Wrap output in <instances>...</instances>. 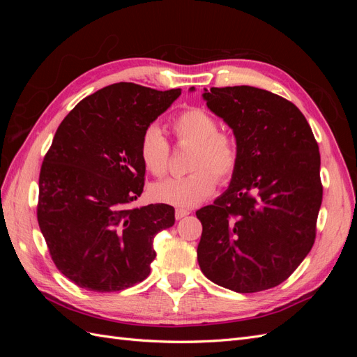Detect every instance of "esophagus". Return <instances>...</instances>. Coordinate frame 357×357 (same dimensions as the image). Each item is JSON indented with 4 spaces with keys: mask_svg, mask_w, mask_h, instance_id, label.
Masks as SVG:
<instances>
[{
    "mask_svg": "<svg viewBox=\"0 0 357 357\" xmlns=\"http://www.w3.org/2000/svg\"><path fill=\"white\" fill-rule=\"evenodd\" d=\"M189 213H190L189 210H185V208H177V210H176V219H177V220H180V219H183V218H186V215H188Z\"/></svg>",
    "mask_w": 357,
    "mask_h": 357,
    "instance_id": "esophagus-1",
    "label": "esophagus"
}]
</instances>
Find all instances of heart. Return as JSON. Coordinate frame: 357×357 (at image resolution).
Wrapping results in <instances>:
<instances>
[{
	"mask_svg": "<svg viewBox=\"0 0 357 357\" xmlns=\"http://www.w3.org/2000/svg\"><path fill=\"white\" fill-rule=\"evenodd\" d=\"M171 131L178 144L192 146L189 172L171 177L150 188L153 199L193 207L208 198L219 180H229L240 162V143L231 132L219 131V121L199 107H188L171 119ZM138 156L147 172L162 177L168 169L169 143L155 125L147 126L138 144Z\"/></svg>",
	"mask_w": 357,
	"mask_h": 357,
	"instance_id": "1",
	"label": "heart"
}]
</instances>
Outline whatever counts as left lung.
Returning <instances> with one entry per match:
<instances>
[{"mask_svg": "<svg viewBox=\"0 0 357 357\" xmlns=\"http://www.w3.org/2000/svg\"><path fill=\"white\" fill-rule=\"evenodd\" d=\"M204 91L208 109L238 139L240 162L228 190L197 211L199 268L240 294L275 287L316 240L319 144L305 116L283 96L253 86Z\"/></svg>", "mask_w": 357, "mask_h": 357, "instance_id": "8db88e82", "label": "left lung"}]
</instances>
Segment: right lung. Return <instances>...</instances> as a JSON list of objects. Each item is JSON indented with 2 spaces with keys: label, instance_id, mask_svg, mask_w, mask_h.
<instances>
[{
  "label": "right lung",
  "instance_id": "right-lung-1",
  "mask_svg": "<svg viewBox=\"0 0 357 357\" xmlns=\"http://www.w3.org/2000/svg\"><path fill=\"white\" fill-rule=\"evenodd\" d=\"M180 93L114 83L58 126L40 169L37 220L53 264L79 287L117 291L149 277L155 235L176 218L167 204L129 207L144 188L138 144Z\"/></svg>",
  "mask_w": 357,
  "mask_h": 357
}]
</instances>
